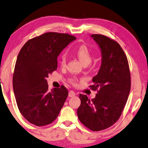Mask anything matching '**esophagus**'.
I'll return each instance as SVG.
<instances>
[{"label": "esophagus", "instance_id": "34e87169", "mask_svg": "<svg viewBox=\"0 0 148 148\" xmlns=\"http://www.w3.org/2000/svg\"><path fill=\"white\" fill-rule=\"evenodd\" d=\"M76 95V93H75L73 91H70L69 93V97H75V96Z\"/></svg>", "mask_w": 148, "mask_h": 148}]
</instances>
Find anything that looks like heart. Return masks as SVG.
Listing matches in <instances>:
<instances>
[{
  "mask_svg": "<svg viewBox=\"0 0 148 148\" xmlns=\"http://www.w3.org/2000/svg\"><path fill=\"white\" fill-rule=\"evenodd\" d=\"M75 55L78 57L81 63H83V65H88L89 64L91 63L92 61V55L91 53L89 50V49L85 45H81L75 51ZM65 55H63L61 58V65H64L65 64ZM69 82L72 85L77 84V79L73 77L69 79Z\"/></svg>",
  "mask_w": 148,
  "mask_h": 148,
  "instance_id": "obj_1",
  "label": "heart"
}]
</instances>
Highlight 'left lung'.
<instances>
[{"label": "left lung", "instance_id": "obj_1", "mask_svg": "<svg viewBox=\"0 0 148 148\" xmlns=\"http://www.w3.org/2000/svg\"><path fill=\"white\" fill-rule=\"evenodd\" d=\"M101 50V65L90 86L98 89L95 98L79 95L81 105L78 118L93 131L111 127L118 120L125 107L131 88V77L127 57L116 41L102 35H92Z\"/></svg>", "mask_w": 148, "mask_h": 148}]
</instances>
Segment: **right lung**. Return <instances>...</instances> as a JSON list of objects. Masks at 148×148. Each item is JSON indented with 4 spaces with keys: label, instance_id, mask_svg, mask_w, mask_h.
<instances>
[{
    "label": "right lung",
    "instance_id": "obj_1",
    "mask_svg": "<svg viewBox=\"0 0 148 148\" xmlns=\"http://www.w3.org/2000/svg\"><path fill=\"white\" fill-rule=\"evenodd\" d=\"M76 39L68 34L46 33L28 40L17 57L12 86L23 116L37 126L55 120L68 96L65 87L49 91L47 77L57 69V57Z\"/></svg>",
    "mask_w": 148,
    "mask_h": 148
}]
</instances>
